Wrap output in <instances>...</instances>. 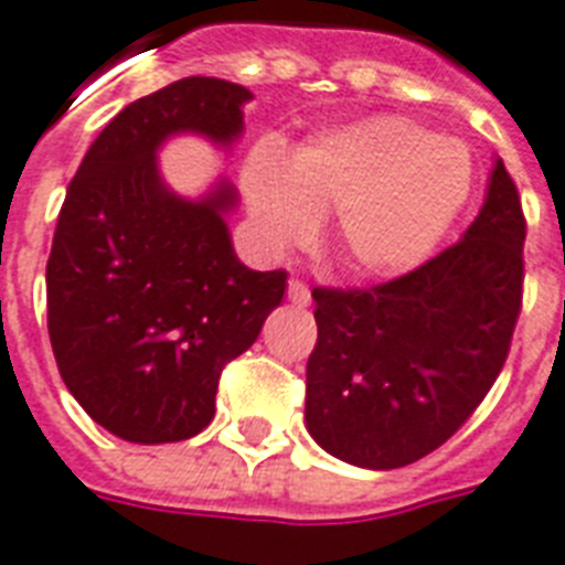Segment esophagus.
<instances>
[{
	"mask_svg": "<svg viewBox=\"0 0 565 565\" xmlns=\"http://www.w3.org/2000/svg\"><path fill=\"white\" fill-rule=\"evenodd\" d=\"M288 300L295 306H309L311 295H309V288L300 282V279H288Z\"/></svg>",
	"mask_w": 565,
	"mask_h": 565,
	"instance_id": "obj_1",
	"label": "esophagus"
}]
</instances>
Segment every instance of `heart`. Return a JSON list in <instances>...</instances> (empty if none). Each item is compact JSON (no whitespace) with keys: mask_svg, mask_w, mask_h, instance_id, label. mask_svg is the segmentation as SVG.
Segmentation results:
<instances>
[{"mask_svg":"<svg viewBox=\"0 0 565 565\" xmlns=\"http://www.w3.org/2000/svg\"><path fill=\"white\" fill-rule=\"evenodd\" d=\"M472 154L405 116L329 130L288 157L256 148L242 171L262 245L309 242L332 212L329 242L355 277H396L431 256L472 195Z\"/></svg>","mask_w":565,"mask_h":565,"instance_id":"obj_1","label":"heart"}]
</instances>
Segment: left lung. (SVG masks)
I'll use <instances>...</instances> for the list:
<instances>
[{"mask_svg":"<svg viewBox=\"0 0 565 565\" xmlns=\"http://www.w3.org/2000/svg\"><path fill=\"white\" fill-rule=\"evenodd\" d=\"M525 215L495 157L461 242L373 288H315L306 428L364 469L426 458L469 419L511 350L522 309Z\"/></svg>","mask_w":565,"mask_h":565,"instance_id":"8db88e82","label":"left lung"}]
</instances>
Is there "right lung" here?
<instances>
[{
	"label": "right lung",
	"instance_id": "add662e5",
	"mask_svg": "<svg viewBox=\"0 0 565 565\" xmlns=\"http://www.w3.org/2000/svg\"><path fill=\"white\" fill-rule=\"evenodd\" d=\"M250 98L242 84L201 75L137 98L66 189L46 265L54 361L81 408L130 444L204 431L221 370L286 295V270H250L233 250V183L183 198L157 162L180 134L233 146Z\"/></svg>",
	"mask_w": 565,
	"mask_h": 565
}]
</instances>
